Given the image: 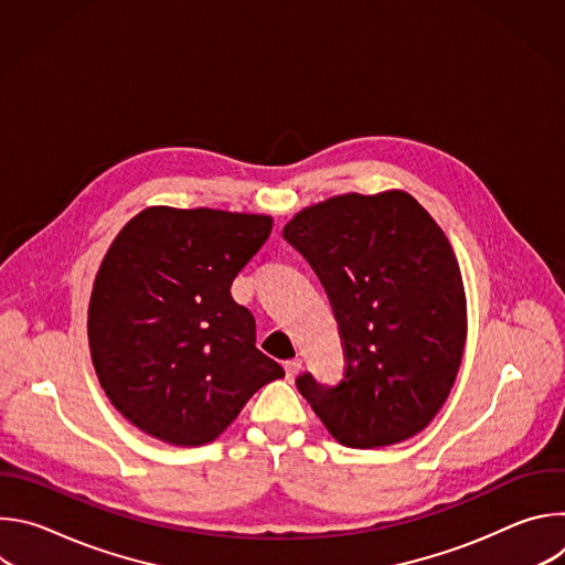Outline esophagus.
<instances>
[{
    "instance_id": "34e87169",
    "label": "esophagus",
    "mask_w": 565,
    "mask_h": 565,
    "mask_svg": "<svg viewBox=\"0 0 565 565\" xmlns=\"http://www.w3.org/2000/svg\"><path fill=\"white\" fill-rule=\"evenodd\" d=\"M284 369H286V377L292 380V377L299 373V369H301V360H299V358L286 360V362H284Z\"/></svg>"
}]
</instances>
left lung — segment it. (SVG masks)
<instances>
[{"instance_id": "obj_1", "label": "left lung", "mask_w": 565, "mask_h": 565, "mask_svg": "<svg viewBox=\"0 0 565 565\" xmlns=\"http://www.w3.org/2000/svg\"><path fill=\"white\" fill-rule=\"evenodd\" d=\"M284 238L324 284L344 344V377H297L331 436L355 449L423 431L454 386L467 335L458 262L407 192L344 194L301 210Z\"/></svg>"}]
</instances>
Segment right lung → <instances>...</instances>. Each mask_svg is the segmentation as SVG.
<instances>
[{
  "label": "right lung",
  "instance_id": "right-lung-1",
  "mask_svg": "<svg viewBox=\"0 0 565 565\" xmlns=\"http://www.w3.org/2000/svg\"><path fill=\"white\" fill-rule=\"evenodd\" d=\"M270 230L259 214L149 207L116 236L92 292L89 347L114 407L145 434L205 445L284 375L230 295Z\"/></svg>",
  "mask_w": 565,
  "mask_h": 565
}]
</instances>
